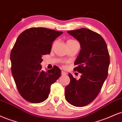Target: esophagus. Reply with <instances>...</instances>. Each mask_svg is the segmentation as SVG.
Listing matches in <instances>:
<instances>
[{
    "label": "esophagus",
    "instance_id": "esophagus-1",
    "mask_svg": "<svg viewBox=\"0 0 122 122\" xmlns=\"http://www.w3.org/2000/svg\"><path fill=\"white\" fill-rule=\"evenodd\" d=\"M61 75H62V76H65L67 75V73L65 72H64V71H62L61 72Z\"/></svg>",
    "mask_w": 122,
    "mask_h": 122
}]
</instances>
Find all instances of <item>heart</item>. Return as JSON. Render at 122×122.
<instances>
[{
    "label": "heart",
    "instance_id": "heart-1",
    "mask_svg": "<svg viewBox=\"0 0 122 122\" xmlns=\"http://www.w3.org/2000/svg\"><path fill=\"white\" fill-rule=\"evenodd\" d=\"M76 42V41H75V40H68V41H67V44H68V43H73V42Z\"/></svg>",
    "mask_w": 122,
    "mask_h": 122
}]
</instances>
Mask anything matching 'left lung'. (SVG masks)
<instances>
[{
	"label": "left lung",
	"instance_id": "1",
	"mask_svg": "<svg viewBox=\"0 0 122 122\" xmlns=\"http://www.w3.org/2000/svg\"><path fill=\"white\" fill-rule=\"evenodd\" d=\"M68 33L80 43L73 70L81 76L77 80L71 73L68 75L70 83L65 87V99L73 106L83 107L93 102L100 92L107 77L110 55L104 40L96 32L83 28Z\"/></svg>",
	"mask_w": 122,
	"mask_h": 122
}]
</instances>
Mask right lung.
Masks as SVG:
<instances>
[{"label": "right lung", "mask_w": 122, "mask_h": 122, "mask_svg": "<svg viewBox=\"0 0 122 122\" xmlns=\"http://www.w3.org/2000/svg\"><path fill=\"white\" fill-rule=\"evenodd\" d=\"M62 31L43 27H31L18 36L11 51V72L23 99L32 103L44 102L50 86L61 75L57 66L47 72L42 70L43 55L50 54L52 43Z\"/></svg>", "instance_id": "obj_1"}]
</instances>
